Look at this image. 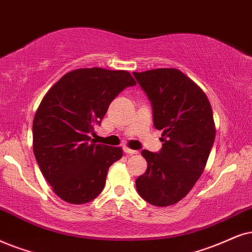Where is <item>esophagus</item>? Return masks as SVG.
<instances>
[{"mask_svg": "<svg viewBox=\"0 0 252 252\" xmlns=\"http://www.w3.org/2000/svg\"><path fill=\"white\" fill-rule=\"evenodd\" d=\"M123 151H124V154H126V155H129V156L138 154V152L135 151V150H131V149H129V148H124Z\"/></svg>", "mask_w": 252, "mask_h": 252, "instance_id": "obj_1", "label": "esophagus"}]
</instances>
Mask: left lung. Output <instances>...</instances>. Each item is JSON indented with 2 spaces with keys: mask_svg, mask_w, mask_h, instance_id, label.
<instances>
[{
  "mask_svg": "<svg viewBox=\"0 0 252 252\" xmlns=\"http://www.w3.org/2000/svg\"><path fill=\"white\" fill-rule=\"evenodd\" d=\"M132 74L151 102L155 128L163 131L160 151H142L148 168L136 179V189L154 206L174 205L202 174L214 144L211 103L202 89L179 69Z\"/></svg>",
  "mask_w": 252,
  "mask_h": 252,
  "instance_id": "1",
  "label": "left lung"
}]
</instances>
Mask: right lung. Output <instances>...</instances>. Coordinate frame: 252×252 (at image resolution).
Listing matches in <instances>:
<instances>
[{
  "mask_svg": "<svg viewBox=\"0 0 252 252\" xmlns=\"http://www.w3.org/2000/svg\"><path fill=\"white\" fill-rule=\"evenodd\" d=\"M135 85L126 71L79 68L63 75L41 100L32 124L33 154L63 201L81 205L102 192L108 168L123 152L95 144L91 135L111 101Z\"/></svg>",
  "mask_w": 252,
  "mask_h": 252,
  "instance_id": "obj_1",
  "label": "right lung"
}]
</instances>
